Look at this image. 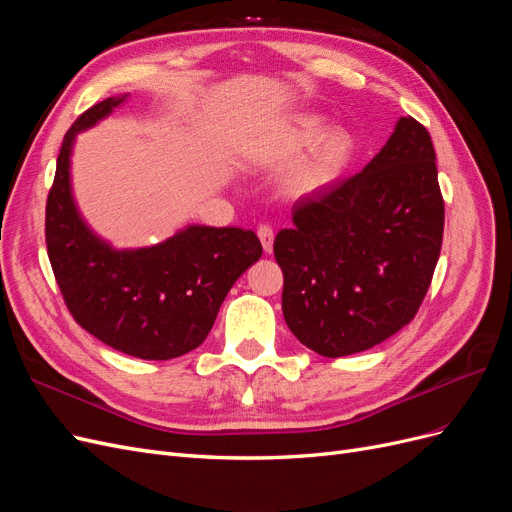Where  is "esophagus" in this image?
<instances>
[{
  "mask_svg": "<svg viewBox=\"0 0 512 512\" xmlns=\"http://www.w3.org/2000/svg\"><path fill=\"white\" fill-rule=\"evenodd\" d=\"M258 239L262 243V250L269 254L273 250V228L269 224H260L258 226Z\"/></svg>",
  "mask_w": 512,
  "mask_h": 512,
  "instance_id": "obj_1",
  "label": "esophagus"
}]
</instances>
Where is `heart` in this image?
Wrapping results in <instances>:
<instances>
[{"label": "heart", "mask_w": 512, "mask_h": 512, "mask_svg": "<svg viewBox=\"0 0 512 512\" xmlns=\"http://www.w3.org/2000/svg\"><path fill=\"white\" fill-rule=\"evenodd\" d=\"M309 145L307 153L294 162L284 179L292 196H314L342 175L350 156L352 138L342 128L322 132V119L316 115L294 117L265 149L267 162H286Z\"/></svg>", "instance_id": "b5f03b06"}]
</instances>
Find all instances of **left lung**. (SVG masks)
<instances>
[{"mask_svg":"<svg viewBox=\"0 0 512 512\" xmlns=\"http://www.w3.org/2000/svg\"><path fill=\"white\" fill-rule=\"evenodd\" d=\"M273 252L282 312L329 359L374 348L416 316L438 265L444 200L429 132L399 117L359 175L294 205Z\"/></svg>","mask_w":512,"mask_h":512,"instance_id":"obj_1","label":"left lung"}]
</instances>
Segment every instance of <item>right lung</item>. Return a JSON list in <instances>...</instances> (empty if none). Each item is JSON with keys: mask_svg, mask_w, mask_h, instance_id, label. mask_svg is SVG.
Returning a JSON list of instances; mask_svg holds the SVG:
<instances>
[{"mask_svg": "<svg viewBox=\"0 0 512 512\" xmlns=\"http://www.w3.org/2000/svg\"><path fill=\"white\" fill-rule=\"evenodd\" d=\"M126 98L94 104L66 132L46 200V250L70 314L87 333L136 359L168 361L205 342L262 245L254 230L192 224L158 245L117 250L87 226L72 196V147L76 134Z\"/></svg>", "mask_w": 512, "mask_h": 512, "instance_id": "add662e5", "label": "right lung"}]
</instances>
